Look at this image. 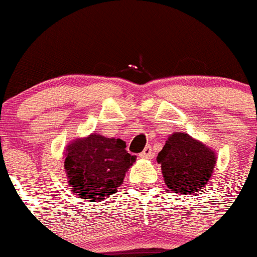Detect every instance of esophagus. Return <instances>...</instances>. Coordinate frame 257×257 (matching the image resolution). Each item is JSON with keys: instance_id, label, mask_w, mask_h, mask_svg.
I'll return each instance as SVG.
<instances>
[{"instance_id": "34e87169", "label": "esophagus", "mask_w": 257, "mask_h": 257, "mask_svg": "<svg viewBox=\"0 0 257 257\" xmlns=\"http://www.w3.org/2000/svg\"><path fill=\"white\" fill-rule=\"evenodd\" d=\"M152 154H153L152 147H150V145H147V147L144 148L143 152H142L141 154H139V157H141L142 159H149V158L152 157Z\"/></svg>"}]
</instances>
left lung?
Returning <instances> with one entry per match:
<instances>
[{"mask_svg":"<svg viewBox=\"0 0 257 257\" xmlns=\"http://www.w3.org/2000/svg\"><path fill=\"white\" fill-rule=\"evenodd\" d=\"M167 188L173 193L196 194L209 183L216 164L215 153L185 133H173L157 157Z\"/></svg>","mask_w":257,"mask_h":257,"instance_id":"1","label":"left lung"}]
</instances>
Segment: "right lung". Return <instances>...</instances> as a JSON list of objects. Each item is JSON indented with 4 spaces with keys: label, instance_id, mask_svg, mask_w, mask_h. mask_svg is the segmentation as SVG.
<instances>
[{
    "label": "right lung",
    "instance_id": "add662e5",
    "mask_svg": "<svg viewBox=\"0 0 257 257\" xmlns=\"http://www.w3.org/2000/svg\"><path fill=\"white\" fill-rule=\"evenodd\" d=\"M125 147L121 139L105 138L97 133L68 144L64 169L69 189L76 196L100 201L116 193L126 170L137 159Z\"/></svg>",
    "mask_w": 257,
    "mask_h": 257
}]
</instances>
